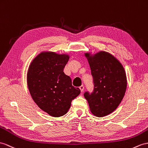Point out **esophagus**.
I'll return each mask as SVG.
<instances>
[{
	"instance_id": "esophagus-1",
	"label": "esophagus",
	"mask_w": 148,
	"mask_h": 148,
	"mask_svg": "<svg viewBox=\"0 0 148 148\" xmlns=\"http://www.w3.org/2000/svg\"><path fill=\"white\" fill-rule=\"evenodd\" d=\"M80 90H81L82 92H84V85H81L80 86Z\"/></svg>"
}]
</instances>
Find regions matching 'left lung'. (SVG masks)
I'll use <instances>...</instances> for the list:
<instances>
[{"label": "left lung", "instance_id": "obj_1", "mask_svg": "<svg viewBox=\"0 0 148 148\" xmlns=\"http://www.w3.org/2000/svg\"><path fill=\"white\" fill-rule=\"evenodd\" d=\"M93 78L94 90L86 92L90 110L97 117H103L116 110L124 98L127 78L122 64L116 57L106 51L93 55L85 53Z\"/></svg>", "mask_w": 148, "mask_h": 148}]
</instances>
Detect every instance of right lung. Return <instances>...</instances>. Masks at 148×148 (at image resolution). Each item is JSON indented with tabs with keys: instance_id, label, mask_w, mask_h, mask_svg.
<instances>
[{
	"instance_id": "right-lung-1",
	"label": "right lung",
	"mask_w": 148,
	"mask_h": 148,
	"mask_svg": "<svg viewBox=\"0 0 148 148\" xmlns=\"http://www.w3.org/2000/svg\"><path fill=\"white\" fill-rule=\"evenodd\" d=\"M66 54L43 51L36 56L29 66L27 84L32 99L49 116L58 117L66 114L72 100L80 90L72 85L63 69L69 60Z\"/></svg>"
}]
</instances>
